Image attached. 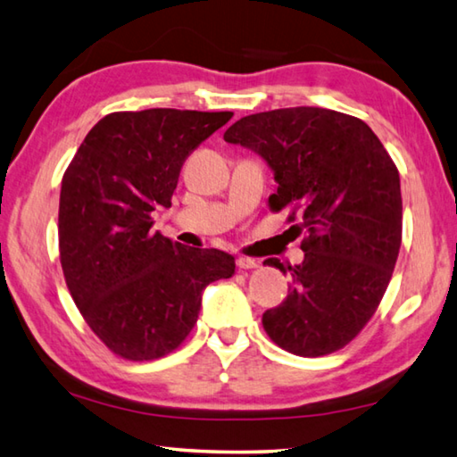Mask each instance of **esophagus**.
Segmentation results:
<instances>
[{
    "label": "esophagus",
    "instance_id": "esophagus-1",
    "mask_svg": "<svg viewBox=\"0 0 457 457\" xmlns=\"http://www.w3.org/2000/svg\"><path fill=\"white\" fill-rule=\"evenodd\" d=\"M236 264H237L239 270H253V268H258V262L253 260V258H247V256H239Z\"/></svg>",
    "mask_w": 457,
    "mask_h": 457
}]
</instances>
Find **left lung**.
Returning <instances> with one entry per match:
<instances>
[{
    "mask_svg": "<svg viewBox=\"0 0 457 457\" xmlns=\"http://www.w3.org/2000/svg\"><path fill=\"white\" fill-rule=\"evenodd\" d=\"M226 143L242 145L272 169L270 207H292L304 231V260H266L292 284L262 316L268 337L298 357L349 345L375 314L401 247L399 171L367 122L328 108L294 106L234 122Z\"/></svg>",
    "mask_w": 457,
    "mask_h": 457,
    "instance_id": "1",
    "label": "left lung"
}]
</instances>
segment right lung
Segmentation results:
<instances>
[{
	"label": "right lung",
	"instance_id": "1",
	"mask_svg": "<svg viewBox=\"0 0 457 457\" xmlns=\"http://www.w3.org/2000/svg\"><path fill=\"white\" fill-rule=\"evenodd\" d=\"M234 117L149 108L100 119L60 189L64 278L92 332L129 361H153L195 327L205 286L231 278L234 256L171 242L153 212L171 207L193 149Z\"/></svg>",
	"mask_w": 457,
	"mask_h": 457
}]
</instances>
